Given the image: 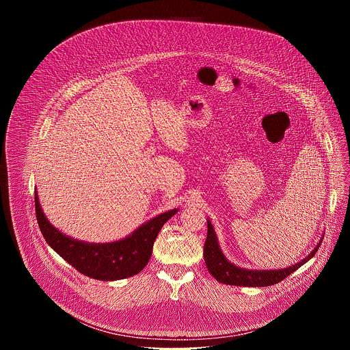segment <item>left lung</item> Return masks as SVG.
Returning <instances> with one entry per match:
<instances>
[{"label":"left lung","instance_id":"left-lung-1","mask_svg":"<svg viewBox=\"0 0 350 350\" xmlns=\"http://www.w3.org/2000/svg\"><path fill=\"white\" fill-rule=\"evenodd\" d=\"M323 238L304 260L297 262L289 267L278 269V270H249V269L238 267L234 263L227 260V258L224 256V254L221 252V249L219 246L215 228L211 220L208 219V235L204 246V258H205V263L209 273L219 282H223L227 285H237V286H269L282 281L291 273H293L295 270L304 266L306 262H309L316 255Z\"/></svg>","mask_w":350,"mask_h":350}]
</instances>
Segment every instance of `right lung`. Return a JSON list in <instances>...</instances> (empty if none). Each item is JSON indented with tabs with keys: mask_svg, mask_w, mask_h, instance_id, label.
<instances>
[{
	"mask_svg": "<svg viewBox=\"0 0 350 350\" xmlns=\"http://www.w3.org/2000/svg\"><path fill=\"white\" fill-rule=\"evenodd\" d=\"M34 202L37 223L46 243L77 271L99 281L123 280L138 274L151 259L161 228L177 213V209H173L158 215L123 239L94 243L68 237L49 223L38 202L37 189Z\"/></svg>",
	"mask_w": 350,
	"mask_h": 350,
	"instance_id": "1",
	"label": "right lung"
}]
</instances>
